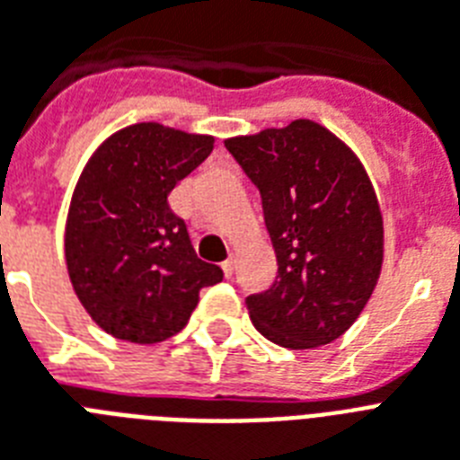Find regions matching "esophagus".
Returning <instances> with one entry per match:
<instances>
[{"instance_id":"34e87169","label":"esophagus","mask_w":460,"mask_h":460,"mask_svg":"<svg viewBox=\"0 0 460 460\" xmlns=\"http://www.w3.org/2000/svg\"><path fill=\"white\" fill-rule=\"evenodd\" d=\"M223 275H226L227 279H233V275H234V261H233V258H227L226 263H223Z\"/></svg>"}]
</instances>
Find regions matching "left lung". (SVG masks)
<instances>
[{
    "label": "left lung",
    "mask_w": 460,
    "mask_h": 460,
    "mask_svg": "<svg viewBox=\"0 0 460 460\" xmlns=\"http://www.w3.org/2000/svg\"><path fill=\"white\" fill-rule=\"evenodd\" d=\"M223 143L261 190L277 256L275 284L244 301L253 326L289 350L333 343L381 277L383 214L369 173L313 119Z\"/></svg>",
    "instance_id": "obj_1"
}]
</instances>
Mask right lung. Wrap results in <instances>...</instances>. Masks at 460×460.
I'll return each mask as SVG.
<instances>
[{
  "instance_id": "1",
  "label": "right lung",
  "mask_w": 460,
  "mask_h": 460,
  "mask_svg": "<svg viewBox=\"0 0 460 460\" xmlns=\"http://www.w3.org/2000/svg\"><path fill=\"white\" fill-rule=\"evenodd\" d=\"M214 140L138 121L102 140L79 173L66 221L67 275L110 336L162 343L188 324L199 291L223 279L218 265L197 258L185 223L166 204Z\"/></svg>"
}]
</instances>
